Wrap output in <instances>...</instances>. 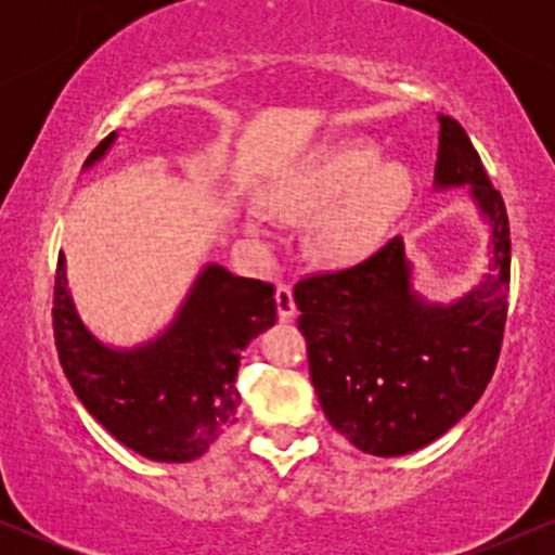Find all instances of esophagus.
Instances as JSON below:
<instances>
[{
	"label": "esophagus",
	"mask_w": 555,
	"mask_h": 555,
	"mask_svg": "<svg viewBox=\"0 0 555 555\" xmlns=\"http://www.w3.org/2000/svg\"><path fill=\"white\" fill-rule=\"evenodd\" d=\"M276 313H279V321H292V318L297 315V305H295V297H292V289L286 284L279 282L276 286Z\"/></svg>",
	"instance_id": "obj_1"
}]
</instances>
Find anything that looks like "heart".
I'll return each instance as SVG.
<instances>
[{"instance_id": "1", "label": "heart", "mask_w": 555, "mask_h": 555, "mask_svg": "<svg viewBox=\"0 0 555 555\" xmlns=\"http://www.w3.org/2000/svg\"><path fill=\"white\" fill-rule=\"evenodd\" d=\"M375 164L378 151L373 145H339L273 188L271 211L286 221H315L323 215L315 229V250L328 260L360 258L375 245L410 188V177L399 164ZM247 229L266 237V214L253 208Z\"/></svg>"}]
</instances>
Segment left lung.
<instances>
[{"mask_svg": "<svg viewBox=\"0 0 555 555\" xmlns=\"http://www.w3.org/2000/svg\"><path fill=\"white\" fill-rule=\"evenodd\" d=\"M438 119L436 188L469 184L490 224L486 279L451 305L425 302L393 237L358 266L295 284L318 401L328 423L373 456L410 454L454 428L482 397L501 354L512 279L506 206L464 127Z\"/></svg>", "mask_w": 555, "mask_h": 555, "instance_id": "1", "label": "left lung"}]
</instances>
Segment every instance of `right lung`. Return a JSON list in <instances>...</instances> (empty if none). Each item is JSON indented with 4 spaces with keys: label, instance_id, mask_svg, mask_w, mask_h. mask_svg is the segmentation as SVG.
I'll use <instances>...</instances> for the list:
<instances>
[{
    "label": "right lung",
    "instance_id": "right-lung-1",
    "mask_svg": "<svg viewBox=\"0 0 555 555\" xmlns=\"http://www.w3.org/2000/svg\"><path fill=\"white\" fill-rule=\"evenodd\" d=\"M114 138L95 145L86 167ZM52 315L62 371L82 406L145 460L193 462L237 423L240 354L276 323V299L271 284L208 263L162 336L112 349L82 326L60 253Z\"/></svg>",
    "mask_w": 555,
    "mask_h": 555
}]
</instances>
